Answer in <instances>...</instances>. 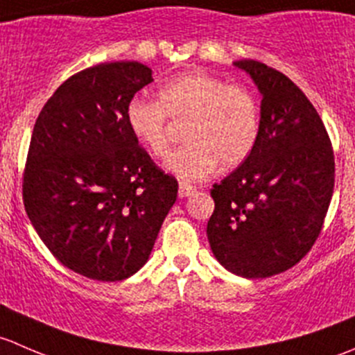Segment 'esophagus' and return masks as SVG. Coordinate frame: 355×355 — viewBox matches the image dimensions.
<instances>
[{
	"instance_id": "1",
	"label": "esophagus",
	"mask_w": 355,
	"mask_h": 355,
	"mask_svg": "<svg viewBox=\"0 0 355 355\" xmlns=\"http://www.w3.org/2000/svg\"><path fill=\"white\" fill-rule=\"evenodd\" d=\"M196 191H198V189H196L194 185L185 184V182H180V185H178V196H180V198H187V196L194 194Z\"/></svg>"
}]
</instances>
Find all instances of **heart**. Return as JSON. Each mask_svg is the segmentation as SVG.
Segmentation results:
<instances>
[{
  "label": "heart",
  "instance_id": "obj_1",
  "mask_svg": "<svg viewBox=\"0 0 355 355\" xmlns=\"http://www.w3.org/2000/svg\"><path fill=\"white\" fill-rule=\"evenodd\" d=\"M168 116L185 121L187 142L166 161V170L187 182L234 170L252 153L259 135V106L244 85L227 84L204 70H189L168 80L155 99L134 98L125 118L135 141L153 156L170 151Z\"/></svg>",
  "mask_w": 355,
  "mask_h": 355
}]
</instances>
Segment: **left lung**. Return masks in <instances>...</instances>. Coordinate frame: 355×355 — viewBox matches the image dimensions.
<instances>
[{"instance_id":"obj_1","label":"left lung","mask_w":355,"mask_h":355,"mask_svg":"<svg viewBox=\"0 0 355 355\" xmlns=\"http://www.w3.org/2000/svg\"><path fill=\"white\" fill-rule=\"evenodd\" d=\"M259 89V135L249 157L211 189L207 241L232 273L266 278L295 266L323 228L335 157L316 108L275 68L239 60Z\"/></svg>"}]
</instances>
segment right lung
<instances>
[{"label":"right lung","mask_w":355,"mask_h":355,"mask_svg":"<svg viewBox=\"0 0 355 355\" xmlns=\"http://www.w3.org/2000/svg\"><path fill=\"white\" fill-rule=\"evenodd\" d=\"M151 82V68L139 62L85 68L56 89L32 130L27 216L53 256L91 280L137 273L177 200L178 182L156 166L125 118Z\"/></svg>","instance_id":"1"}]
</instances>
